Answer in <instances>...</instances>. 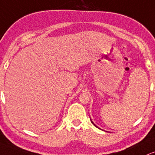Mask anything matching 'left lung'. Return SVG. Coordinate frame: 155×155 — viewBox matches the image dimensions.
Returning <instances> with one entry per match:
<instances>
[{
    "instance_id": "left-lung-1",
    "label": "left lung",
    "mask_w": 155,
    "mask_h": 155,
    "mask_svg": "<svg viewBox=\"0 0 155 155\" xmlns=\"http://www.w3.org/2000/svg\"><path fill=\"white\" fill-rule=\"evenodd\" d=\"M92 124H94V123H93V122H92ZM94 126H95V125H94Z\"/></svg>"
}]
</instances>
